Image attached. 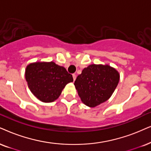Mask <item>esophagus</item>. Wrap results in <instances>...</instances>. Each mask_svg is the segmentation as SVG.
<instances>
[{
  "label": "esophagus",
  "instance_id": "34e87169",
  "mask_svg": "<svg viewBox=\"0 0 151 151\" xmlns=\"http://www.w3.org/2000/svg\"><path fill=\"white\" fill-rule=\"evenodd\" d=\"M72 77H73V79H74V81H75V79H76V74H72Z\"/></svg>",
  "mask_w": 151,
  "mask_h": 151
}]
</instances>
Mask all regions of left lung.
I'll list each match as a JSON object with an SVG mask.
<instances>
[{
  "instance_id": "obj_1",
  "label": "left lung",
  "mask_w": 151,
  "mask_h": 151,
  "mask_svg": "<svg viewBox=\"0 0 151 151\" xmlns=\"http://www.w3.org/2000/svg\"><path fill=\"white\" fill-rule=\"evenodd\" d=\"M120 74L108 65H90L82 70L74 86L82 102L89 107L106 102L117 87Z\"/></svg>"
}]
</instances>
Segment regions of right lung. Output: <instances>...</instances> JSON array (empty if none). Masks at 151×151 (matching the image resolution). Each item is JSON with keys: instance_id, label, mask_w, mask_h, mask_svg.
<instances>
[{"instance_id": "right-lung-1", "label": "right lung", "mask_w": 151, "mask_h": 151, "mask_svg": "<svg viewBox=\"0 0 151 151\" xmlns=\"http://www.w3.org/2000/svg\"><path fill=\"white\" fill-rule=\"evenodd\" d=\"M25 77L31 93L43 102L58 98L63 89L73 81L72 74L54 62H36L27 65Z\"/></svg>"}]
</instances>
